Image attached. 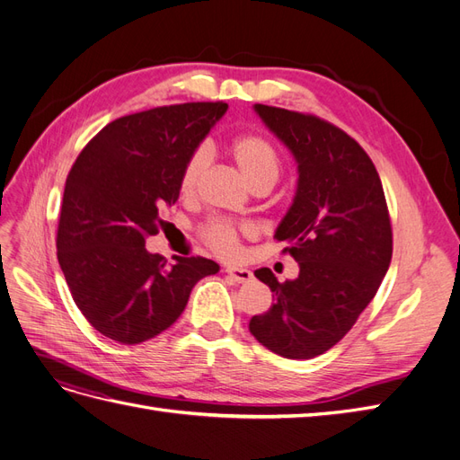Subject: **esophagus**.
I'll return each mask as SVG.
<instances>
[{"instance_id":"esophagus-1","label":"esophagus","mask_w":460,"mask_h":460,"mask_svg":"<svg viewBox=\"0 0 460 460\" xmlns=\"http://www.w3.org/2000/svg\"><path fill=\"white\" fill-rule=\"evenodd\" d=\"M226 274L235 284H245V282L253 280V272L247 269H242V267H226Z\"/></svg>"}]
</instances>
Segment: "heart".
<instances>
[{
	"label": "heart",
	"mask_w": 460,
	"mask_h": 460,
	"mask_svg": "<svg viewBox=\"0 0 460 460\" xmlns=\"http://www.w3.org/2000/svg\"><path fill=\"white\" fill-rule=\"evenodd\" d=\"M232 157L242 171L249 186L259 182L274 184L280 176V157H278L276 147L259 134H245L235 137L232 142ZM208 163V149L198 147L184 163V169L180 172V191L190 196L196 190L199 178ZM205 240L220 255H232L238 247L240 230L232 222L213 220L211 225L205 226Z\"/></svg>",
	"instance_id": "b5f03b06"
}]
</instances>
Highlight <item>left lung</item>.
I'll list each match as a JSON object with an SVG mask.
<instances>
[{"label": "left lung", "mask_w": 460, "mask_h": 460, "mask_svg": "<svg viewBox=\"0 0 460 460\" xmlns=\"http://www.w3.org/2000/svg\"><path fill=\"white\" fill-rule=\"evenodd\" d=\"M297 163V190L274 238L299 262L296 280L255 270L274 305L249 320L272 353L313 358L336 345L374 299L392 262L394 240L376 166L351 136L296 111L253 105Z\"/></svg>", "instance_id": "left-lung-1"}]
</instances>
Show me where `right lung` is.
Masks as SVG:
<instances>
[{
  "label": "right lung",
  "mask_w": 460,
  "mask_h": 460,
  "mask_svg": "<svg viewBox=\"0 0 460 460\" xmlns=\"http://www.w3.org/2000/svg\"><path fill=\"white\" fill-rule=\"evenodd\" d=\"M226 103H182L120 117L97 132L66 176L58 259L76 307L105 338L142 343L171 328L191 288L217 274L203 257L166 264L146 240L180 196V172Z\"/></svg>",
  "instance_id": "right-lung-1"
}]
</instances>
